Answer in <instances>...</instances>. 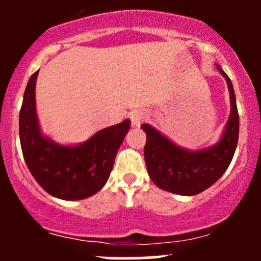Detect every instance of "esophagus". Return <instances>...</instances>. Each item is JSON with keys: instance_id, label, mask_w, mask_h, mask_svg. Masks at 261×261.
<instances>
[{"instance_id": "34e87169", "label": "esophagus", "mask_w": 261, "mask_h": 261, "mask_svg": "<svg viewBox=\"0 0 261 261\" xmlns=\"http://www.w3.org/2000/svg\"><path fill=\"white\" fill-rule=\"evenodd\" d=\"M130 118L134 126H139L144 120H146L147 114L144 110H135V111L131 112Z\"/></svg>"}]
</instances>
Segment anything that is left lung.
Instances as JSON below:
<instances>
[{
	"label": "left lung",
	"instance_id": "8db88e82",
	"mask_svg": "<svg viewBox=\"0 0 261 261\" xmlns=\"http://www.w3.org/2000/svg\"><path fill=\"white\" fill-rule=\"evenodd\" d=\"M227 82L231 98V115L222 139L215 146L201 151H189L174 145L169 139L147 123L141 125L146 133L144 147L146 169L159 188L181 196H194L216 183L230 165L239 140V112L232 83L217 67Z\"/></svg>",
	"mask_w": 261,
	"mask_h": 261
}]
</instances>
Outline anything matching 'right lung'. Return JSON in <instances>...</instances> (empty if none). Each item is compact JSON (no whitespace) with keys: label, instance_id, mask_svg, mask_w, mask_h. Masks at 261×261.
Segmentation results:
<instances>
[{"label":"right lung","instance_id":"1","mask_svg":"<svg viewBox=\"0 0 261 261\" xmlns=\"http://www.w3.org/2000/svg\"><path fill=\"white\" fill-rule=\"evenodd\" d=\"M38 72L30 77L20 110V143L23 159L39 186L51 196L67 201L88 198L109 180L117 150L130 120L103 128L77 146L58 145L44 138L35 110Z\"/></svg>","mask_w":261,"mask_h":261}]
</instances>
